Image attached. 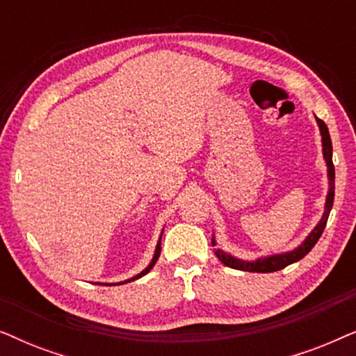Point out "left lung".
I'll use <instances>...</instances> for the list:
<instances>
[{"label": "left lung", "instance_id": "1", "mask_svg": "<svg viewBox=\"0 0 356 356\" xmlns=\"http://www.w3.org/2000/svg\"><path fill=\"white\" fill-rule=\"evenodd\" d=\"M316 120H318L321 136H323V152H324L325 163H327V177H329V186H330L327 199H325V211H324L323 218H321L314 230L309 233V236L303 241V245L296 248L295 251L285 252V254H275V256H270V257H264V259H257L254 262H246V261L236 259V257L227 254V252H223L222 250H216L213 254L218 257V261H220L222 264H225L227 267H232V269H236V270L259 272V274H267V272H277V270H282L286 266L293 264V262H296V261L303 259V257L308 254L311 250H313V246L316 245V243H318V240L321 238V235H323V232L325 228V223H327L330 209H332V204H334L335 168H334V163H332V143H330L329 129H327V126H325L323 120H319V118H316ZM212 246H216V241H213V238H212Z\"/></svg>", "mask_w": 356, "mask_h": 356}]
</instances>
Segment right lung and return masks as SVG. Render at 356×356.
Segmentation results:
<instances>
[{
    "instance_id": "add662e5",
    "label": "right lung",
    "mask_w": 356,
    "mask_h": 356,
    "mask_svg": "<svg viewBox=\"0 0 356 356\" xmlns=\"http://www.w3.org/2000/svg\"><path fill=\"white\" fill-rule=\"evenodd\" d=\"M160 238H162V236H160ZM160 250H162V248H160V240H159V243H157V248H155V254H154V259H152V262H150V264L147 266V267H145V269L143 270V272H140V274H138V275H136V277H133V279H128V280H124V282H120V284L118 285H123V284H128V282H133V280H136V279H139V277H143V275H145V274H147V272L150 270V269H152V267L155 266V262H157V259H159V256H160ZM106 286H111V285H113V284H105Z\"/></svg>"
}]
</instances>
